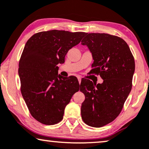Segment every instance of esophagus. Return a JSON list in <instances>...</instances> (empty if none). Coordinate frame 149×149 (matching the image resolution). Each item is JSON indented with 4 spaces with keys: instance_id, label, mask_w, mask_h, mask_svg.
<instances>
[{
    "instance_id": "obj_1",
    "label": "esophagus",
    "mask_w": 149,
    "mask_h": 149,
    "mask_svg": "<svg viewBox=\"0 0 149 149\" xmlns=\"http://www.w3.org/2000/svg\"><path fill=\"white\" fill-rule=\"evenodd\" d=\"M78 81H79V83H81V78L80 77H78Z\"/></svg>"
}]
</instances>
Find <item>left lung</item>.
Segmentation results:
<instances>
[{
  "instance_id": "obj_1",
  "label": "left lung",
  "mask_w": 149,
  "mask_h": 149,
  "mask_svg": "<svg viewBox=\"0 0 149 149\" xmlns=\"http://www.w3.org/2000/svg\"><path fill=\"white\" fill-rule=\"evenodd\" d=\"M93 55L91 74L100 75L102 84L81 81L85 95L81 115L85 123L101 127L113 121L123 108L132 87L135 61L127 43L119 37L106 33H86L82 39Z\"/></svg>"
}]
</instances>
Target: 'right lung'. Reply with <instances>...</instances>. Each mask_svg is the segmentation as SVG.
<instances>
[{
	"mask_svg": "<svg viewBox=\"0 0 149 149\" xmlns=\"http://www.w3.org/2000/svg\"><path fill=\"white\" fill-rule=\"evenodd\" d=\"M86 33L52 30L35 33L26 43L19 61L20 91L31 116L50 125L61 121L65 107L79 91L76 77L58 75L69 49Z\"/></svg>",
	"mask_w": 149,
	"mask_h": 149,
	"instance_id": "right-lung-1",
	"label": "right lung"
}]
</instances>
